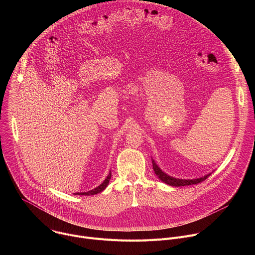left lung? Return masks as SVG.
Here are the masks:
<instances>
[{
	"label": "left lung",
	"instance_id": "1",
	"mask_svg": "<svg viewBox=\"0 0 255 255\" xmlns=\"http://www.w3.org/2000/svg\"><path fill=\"white\" fill-rule=\"evenodd\" d=\"M152 164H153V169L155 174L159 177L160 180L164 181L165 184L169 185V186H173V187H183V186H191V185H196V184H200L202 183L203 180H205L208 176H210V174H207L201 178H196V179H179V178H174L171 177L169 175H167L166 173H164L154 162V160H152Z\"/></svg>",
	"mask_w": 255,
	"mask_h": 255
}]
</instances>
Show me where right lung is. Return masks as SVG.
I'll return each mask as SVG.
<instances>
[{
	"label": "right lung",
	"instance_id": "right-lung-1",
	"mask_svg": "<svg viewBox=\"0 0 255 255\" xmlns=\"http://www.w3.org/2000/svg\"><path fill=\"white\" fill-rule=\"evenodd\" d=\"M111 171L110 173H109V175L106 177V179L103 181V184H101L99 187H97L96 189L92 190V191H89L87 193H77V195H80V196H93V195H96V194H99L101 193L102 191H104L107 186L109 185V181H110V178H111Z\"/></svg>",
	"mask_w": 255,
	"mask_h": 255
}]
</instances>
